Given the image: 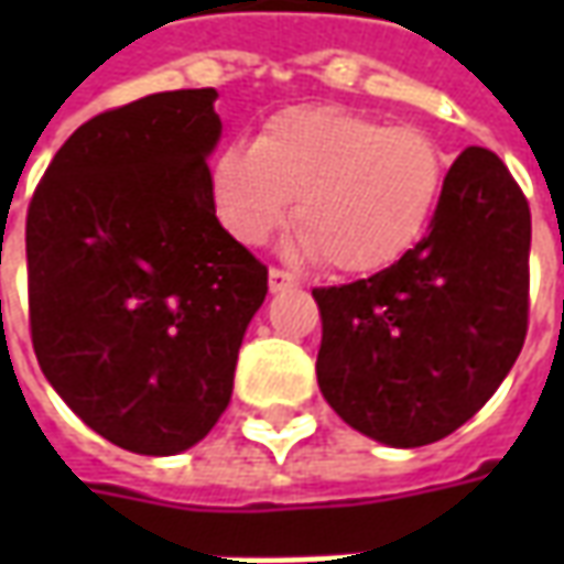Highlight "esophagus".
Masks as SVG:
<instances>
[{"mask_svg":"<svg viewBox=\"0 0 564 564\" xmlns=\"http://www.w3.org/2000/svg\"><path fill=\"white\" fill-rule=\"evenodd\" d=\"M295 278L293 274H286L281 269H271L269 271V290L271 293H286V290H293Z\"/></svg>","mask_w":564,"mask_h":564,"instance_id":"obj_1","label":"esophagus"}]
</instances>
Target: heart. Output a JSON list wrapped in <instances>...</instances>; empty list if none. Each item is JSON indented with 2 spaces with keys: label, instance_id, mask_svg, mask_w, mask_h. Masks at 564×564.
Listing matches in <instances>:
<instances>
[{
  "label": "heart",
  "instance_id": "heart-1",
  "mask_svg": "<svg viewBox=\"0 0 564 564\" xmlns=\"http://www.w3.org/2000/svg\"><path fill=\"white\" fill-rule=\"evenodd\" d=\"M441 186L444 156L425 132L335 105L286 108L210 165L214 217L232 241L265 245L293 214L295 253L344 274L399 262L423 238Z\"/></svg>",
  "mask_w": 564,
  "mask_h": 564
}]
</instances>
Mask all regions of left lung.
Segmentation results:
<instances>
[{
	"instance_id": "left-lung-1",
	"label": "left lung",
	"mask_w": 564,
	"mask_h": 564,
	"mask_svg": "<svg viewBox=\"0 0 564 564\" xmlns=\"http://www.w3.org/2000/svg\"><path fill=\"white\" fill-rule=\"evenodd\" d=\"M532 214L492 150L449 165L429 232L390 269L323 286L317 383L387 447L447 437L508 378L529 319Z\"/></svg>"
}]
</instances>
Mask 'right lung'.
<instances>
[{
	"instance_id": "obj_1",
	"label": "right lung",
	"mask_w": 564,
	"mask_h": 564,
	"mask_svg": "<svg viewBox=\"0 0 564 564\" xmlns=\"http://www.w3.org/2000/svg\"><path fill=\"white\" fill-rule=\"evenodd\" d=\"M217 90L153 93L56 150L26 214L32 347L59 399L117 447L174 456L232 399L269 271L223 232Z\"/></svg>"
}]
</instances>
